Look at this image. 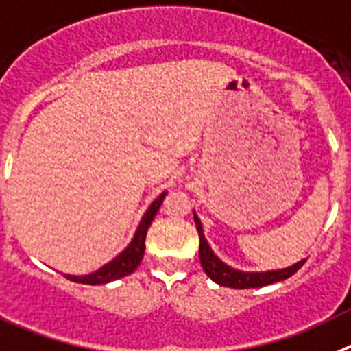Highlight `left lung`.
Here are the masks:
<instances>
[{
  "label": "left lung",
  "instance_id": "left-lung-1",
  "mask_svg": "<svg viewBox=\"0 0 351 351\" xmlns=\"http://www.w3.org/2000/svg\"><path fill=\"white\" fill-rule=\"evenodd\" d=\"M195 227L199 232V261L203 266L204 273L213 280L215 283H219L222 287H230V289H257V287H266L271 283L282 282L287 278L292 276L293 273H298L301 269L306 258L295 262L293 266L285 267V269H273V271H239L234 267L227 266L226 262L220 261L217 255L213 254L211 246L208 245L206 238H204L203 223L197 219V215L194 213Z\"/></svg>",
  "mask_w": 351,
  "mask_h": 351
}]
</instances>
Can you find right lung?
Listing matches in <instances>:
<instances>
[{"instance_id": "1", "label": "right lung", "mask_w": 351, "mask_h": 351, "mask_svg": "<svg viewBox=\"0 0 351 351\" xmlns=\"http://www.w3.org/2000/svg\"><path fill=\"white\" fill-rule=\"evenodd\" d=\"M166 194H168V192H162V194L148 206V210L145 211V215L141 217V222L140 226H138L134 236H132L131 243H129L124 250L117 255L113 261H110L105 266H101L99 269L94 271V273L85 274V276H75V274H64V276L68 278V280H71V282L84 283V285H101V283L115 282L119 278H124L128 276V274H131L132 271L140 266V262L143 261L147 230L148 227H150V223H152V220L156 219L157 211H159Z\"/></svg>"}]
</instances>
